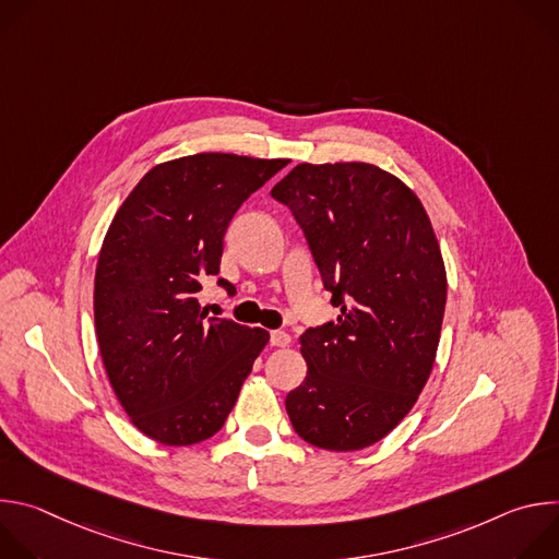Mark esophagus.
<instances>
[{
	"instance_id": "esophagus-1",
	"label": "esophagus",
	"mask_w": 559,
	"mask_h": 559,
	"mask_svg": "<svg viewBox=\"0 0 559 559\" xmlns=\"http://www.w3.org/2000/svg\"><path fill=\"white\" fill-rule=\"evenodd\" d=\"M292 343V336L287 332H272L270 334V345L272 347H287Z\"/></svg>"
}]
</instances>
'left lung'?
Wrapping results in <instances>:
<instances>
[{
	"mask_svg": "<svg viewBox=\"0 0 559 559\" xmlns=\"http://www.w3.org/2000/svg\"><path fill=\"white\" fill-rule=\"evenodd\" d=\"M305 231L338 323L300 336L307 376L287 393L294 431L328 451L382 440L433 369L447 272L412 188L371 164H298L272 188Z\"/></svg>",
	"mask_w": 559,
	"mask_h": 559,
	"instance_id": "1",
	"label": "left lung"
}]
</instances>
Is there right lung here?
<instances>
[{
    "label": "right lung",
    "mask_w": 559,
    "mask_h": 559,
    "mask_svg": "<svg viewBox=\"0 0 559 559\" xmlns=\"http://www.w3.org/2000/svg\"><path fill=\"white\" fill-rule=\"evenodd\" d=\"M287 158L201 152L145 173L117 210L95 272V328L117 401L147 438H212L270 341L207 318L197 292L216 276L225 229ZM218 285L234 292L221 278Z\"/></svg>",
    "instance_id": "right-lung-1"
}]
</instances>
